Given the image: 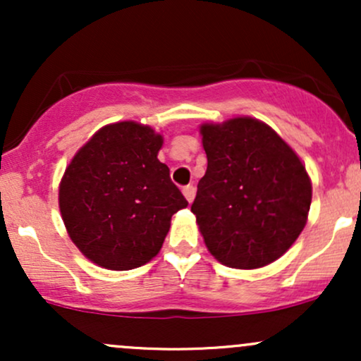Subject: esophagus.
<instances>
[{
	"instance_id": "obj_1",
	"label": "esophagus",
	"mask_w": 361,
	"mask_h": 361,
	"mask_svg": "<svg viewBox=\"0 0 361 361\" xmlns=\"http://www.w3.org/2000/svg\"><path fill=\"white\" fill-rule=\"evenodd\" d=\"M183 195H185L186 202H188V204H192L193 198H195V188H193V186H185Z\"/></svg>"
}]
</instances>
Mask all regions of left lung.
<instances>
[{"label": "left lung", "instance_id": "8db88e82", "mask_svg": "<svg viewBox=\"0 0 361 361\" xmlns=\"http://www.w3.org/2000/svg\"><path fill=\"white\" fill-rule=\"evenodd\" d=\"M207 154L192 212L207 250L238 270L267 267L297 241L312 183L297 152L252 117L202 123Z\"/></svg>", "mask_w": 361, "mask_h": 361}]
</instances>
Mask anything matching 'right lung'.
<instances>
[{
	"label": "right lung",
	"mask_w": 361,
	"mask_h": 361,
	"mask_svg": "<svg viewBox=\"0 0 361 361\" xmlns=\"http://www.w3.org/2000/svg\"><path fill=\"white\" fill-rule=\"evenodd\" d=\"M163 135L126 120L102 127L66 168L59 209L71 241L90 261L134 270L163 247L173 214L188 202L157 159Z\"/></svg>",
	"instance_id": "obj_1"
}]
</instances>
